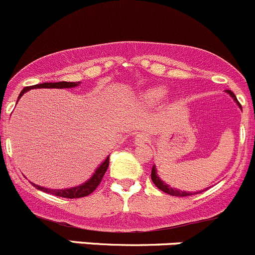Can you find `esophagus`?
<instances>
[{
    "instance_id": "1",
    "label": "esophagus",
    "mask_w": 255,
    "mask_h": 255,
    "mask_svg": "<svg viewBox=\"0 0 255 255\" xmlns=\"http://www.w3.org/2000/svg\"><path fill=\"white\" fill-rule=\"evenodd\" d=\"M147 140H148V137H147V133L145 132H138L137 135L135 136V143H137V145L145 143Z\"/></svg>"
}]
</instances>
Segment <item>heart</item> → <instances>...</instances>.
<instances>
[{"instance_id":"1","label":"heart","mask_w":255,"mask_h":255,"mask_svg":"<svg viewBox=\"0 0 255 255\" xmlns=\"http://www.w3.org/2000/svg\"><path fill=\"white\" fill-rule=\"evenodd\" d=\"M166 88L163 87L149 88L148 91L145 92V99L148 103H156V102L162 101L166 97Z\"/></svg>"}]
</instances>
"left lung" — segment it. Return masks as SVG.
Segmentation results:
<instances>
[{"label":"left lung","mask_w":255,"mask_h":255,"mask_svg":"<svg viewBox=\"0 0 255 255\" xmlns=\"http://www.w3.org/2000/svg\"><path fill=\"white\" fill-rule=\"evenodd\" d=\"M226 93L230 94V96L233 98V101H235L236 103H237V106L240 107L241 109H242V107H241L240 102L237 101V97L235 96V93H233V92H231L230 89H227V91H226ZM151 179H152V182H153V184L156 185L157 188L159 189V190L164 191V193L169 194V195H173V196H189V195H193V194L201 193V190L200 191H196V193H191V191H183V190H178V189H175V188H172V186L168 185L167 183H164L163 180H162L161 178H159V175L157 174V169H156V166H154V164H153V167H152Z\"/></svg>","instance_id":"8db88e82"}]
</instances>
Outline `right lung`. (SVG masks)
<instances>
[{
	"mask_svg": "<svg viewBox=\"0 0 255 255\" xmlns=\"http://www.w3.org/2000/svg\"><path fill=\"white\" fill-rule=\"evenodd\" d=\"M81 82H45V83H39V85L30 86V87H25L22 89V92L18 96V101H19L20 97L24 93H27L30 89L35 88H75L77 86H80ZM109 167V156L97 167V169L94 170V173L92 174V177L88 180H86L82 184L77 186H72V188H65V189H49L45 186H40L38 184H34L31 183L36 189L41 191H45V193L52 194V195L61 196V198H69V199H77V198H83V196H87L91 193H93L96 190V188L101 184V180L103 179V175L106 174L107 169Z\"/></svg>",
	"mask_w": 255,
	"mask_h": 255,
	"instance_id": "obj_1",
	"label": "right lung"
}]
</instances>
